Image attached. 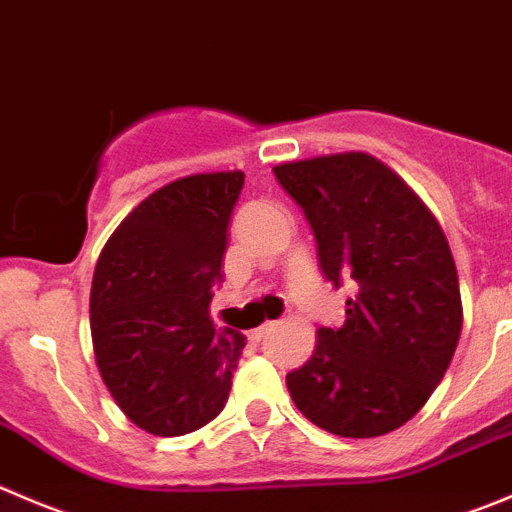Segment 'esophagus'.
I'll list each match as a JSON object with an SVG mask.
<instances>
[{
	"instance_id": "obj_1",
	"label": "esophagus",
	"mask_w": 512,
	"mask_h": 512,
	"mask_svg": "<svg viewBox=\"0 0 512 512\" xmlns=\"http://www.w3.org/2000/svg\"><path fill=\"white\" fill-rule=\"evenodd\" d=\"M275 327H277V322H275V320H270V322H265V325L257 327V330H252L250 335H252V337H265L267 332H272V330H275Z\"/></svg>"
}]
</instances>
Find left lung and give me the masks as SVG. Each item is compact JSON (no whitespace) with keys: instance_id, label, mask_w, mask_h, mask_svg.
Wrapping results in <instances>:
<instances>
[{"instance_id":"1","label":"left lung","mask_w":512,"mask_h":512,"mask_svg":"<svg viewBox=\"0 0 512 512\" xmlns=\"http://www.w3.org/2000/svg\"><path fill=\"white\" fill-rule=\"evenodd\" d=\"M302 207L320 270L357 282L345 325L320 327L310 360L287 375L297 410L340 438L408 423L448 370L463 330L458 270L425 202L365 152L277 165Z\"/></svg>"}]
</instances>
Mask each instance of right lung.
<instances>
[{
	"label": "right lung",
	"mask_w": 512,
	"mask_h": 512,
	"mask_svg": "<svg viewBox=\"0 0 512 512\" xmlns=\"http://www.w3.org/2000/svg\"><path fill=\"white\" fill-rule=\"evenodd\" d=\"M242 185L232 170L160 187L119 222L94 267L99 375L119 410L152 435L202 428L230 395L245 335L215 330L210 302Z\"/></svg>",
	"instance_id": "1"
}]
</instances>
